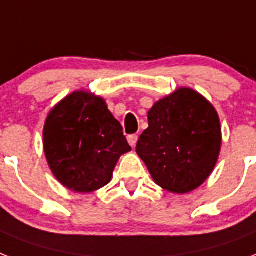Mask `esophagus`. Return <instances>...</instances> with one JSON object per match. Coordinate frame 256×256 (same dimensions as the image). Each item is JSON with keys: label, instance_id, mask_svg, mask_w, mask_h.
I'll return each instance as SVG.
<instances>
[{"label": "esophagus", "instance_id": "obj_1", "mask_svg": "<svg viewBox=\"0 0 256 256\" xmlns=\"http://www.w3.org/2000/svg\"><path fill=\"white\" fill-rule=\"evenodd\" d=\"M138 134H130V136H128V142L130 144V146H136V142H138Z\"/></svg>", "mask_w": 256, "mask_h": 256}]
</instances>
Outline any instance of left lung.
I'll use <instances>...</instances> for the list:
<instances>
[{
  "label": "left lung",
  "instance_id": "8db88e82",
  "mask_svg": "<svg viewBox=\"0 0 256 256\" xmlns=\"http://www.w3.org/2000/svg\"><path fill=\"white\" fill-rule=\"evenodd\" d=\"M220 144L215 108L195 90L182 88L150 108L136 152L158 186L187 194L214 171Z\"/></svg>",
  "mask_w": 256,
  "mask_h": 256
}]
</instances>
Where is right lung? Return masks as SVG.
Returning <instances> with one entry per match:
<instances>
[{
	"label": "right lung",
	"mask_w": 256,
	"mask_h": 256,
	"mask_svg": "<svg viewBox=\"0 0 256 256\" xmlns=\"http://www.w3.org/2000/svg\"><path fill=\"white\" fill-rule=\"evenodd\" d=\"M44 150L61 184L92 192L110 183L120 156L130 146L106 101L81 90L65 97L49 114Z\"/></svg>",
	"instance_id": "add662e5"
}]
</instances>
